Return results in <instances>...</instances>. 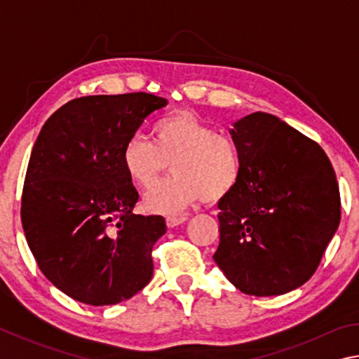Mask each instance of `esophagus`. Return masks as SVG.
I'll return each instance as SVG.
<instances>
[{
    "mask_svg": "<svg viewBox=\"0 0 359 359\" xmlns=\"http://www.w3.org/2000/svg\"><path fill=\"white\" fill-rule=\"evenodd\" d=\"M188 220L187 215H171L166 218V224L168 228H174V226H179V224L185 223Z\"/></svg>",
    "mask_w": 359,
    "mask_h": 359,
    "instance_id": "34e87169",
    "label": "esophagus"
}]
</instances>
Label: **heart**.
Wrapping results in <instances>:
<instances>
[{
	"label": "heart",
	"instance_id": "1",
	"mask_svg": "<svg viewBox=\"0 0 359 359\" xmlns=\"http://www.w3.org/2000/svg\"><path fill=\"white\" fill-rule=\"evenodd\" d=\"M154 142L142 135L126 141L121 166L139 188H150L171 163L174 175L145 194L144 208L174 214L203 199L215 204L228 198L242 175L239 145L191 112H177L154 125Z\"/></svg>",
	"mask_w": 359,
	"mask_h": 359
}]
</instances>
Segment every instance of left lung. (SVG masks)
<instances>
[{
	"instance_id": "obj_1",
	"label": "left lung",
	"mask_w": 359,
	"mask_h": 359,
	"mask_svg": "<svg viewBox=\"0 0 359 359\" xmlns=\"http://www.w3.org/2000/svg\"><path fill=\"white\" fill-rule=\"evenodd\" d=\"M231 136L242 175L218 203L214 259L242 293H288L315 274L339 226L336 172L317 142L276 115H247Z\"/></svg>"
}]
</instances>
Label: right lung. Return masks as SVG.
I'll use <instances>...</instances> for the list:
<instances>
[{
  "label": "right lung",
  "instance_id": "1",
  "mask_svg": "<svg viewBox=\"0 0 359 359\" xmlns=\"http://www.w3.org/2000/svg\"><path fill=\"white\" fill-rule=\"evenodd\" d=\"M168 101L151 93L76 98L42 126L22 191V226L48 280L76 301L111 306L154 276L161 215H136L139 193L121 166L126 141Z\"/></svg>",
  "mask_w": 359,
  "mask_h": 359
}]
</instances>
